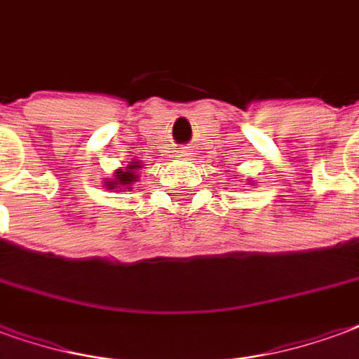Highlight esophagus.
Instances as JSON below:
<instances>
[{
  "instance_id": "1",
  "label": "esophagus",
  "mask_w": 359,
  "mask_h": 359,
  "mask_svg": "<svg viewBox=\"0 0 359 359\" xmlns=\"http://www.w3.org/2000/svg\"><path fill=\"white\" fill-rule=\"evenodd\" d=\"M191 154H193V151H191L189 147H183L182 151H180V156H182V158H189Z\"/></svg>"
}]
</instances>
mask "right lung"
<instances>
[{"label": "right lung", "mask_w": 359, "mask_h": 359, "mask_svg": "<svg viewBox=\"0 0 359 359\" xmlns=\"http://www.w3.org/2000/svg\"><path fill=\"white\" fill-rule=\"evenodd\" d=\"M143 164L141 162H130L124 170H116L114 176L111 180H104V187L107 189H116V191H130L132 189V183L137 182V170L141 168Z\"/></svg>", "instance_id": "add662e5"}]
</instances>
